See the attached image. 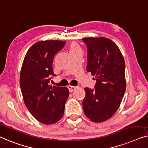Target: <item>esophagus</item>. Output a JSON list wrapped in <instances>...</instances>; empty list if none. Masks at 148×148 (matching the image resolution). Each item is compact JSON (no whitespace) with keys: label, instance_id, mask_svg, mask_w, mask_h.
Returning a JSON list of instances; mask_svg holds the SVG:
<instances>
[{"label":"esophagus","instance_id":"34e87169","mask_svg":"<svg viewBox=\"0 0 148 148\" xmlns=\"http://www.w3.org/2000/svg\"><path fill=\"white\" fill-rule=\"evenodd\" d=\"M76 86H70V85H69V86H68V90H69V91L70 92H73V91L76 89Z\"/></svg>","mask_w":148,"mask_h":148}]
</instances>
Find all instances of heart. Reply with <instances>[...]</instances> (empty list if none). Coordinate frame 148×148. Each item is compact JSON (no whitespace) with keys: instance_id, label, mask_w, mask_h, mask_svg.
I'll return each instance as SVG.
<instances>
[{"instance_id":"1","label":"heart","mask_w":148,"mask_h":148,"mask_svg":"<svg viewBox=\"0 0 148 148\" xmlns=\"http://www.w3.org/2000/svg\"><path fill=\"white\" fill-rule=\"evenodd\" d=\"M80 49V47H79L78 45L76 44V43H73V44L72 45L71 48H70V51H75V50H77V49Z\"/></svg>"}]
</instances>
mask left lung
<instances>
[{"mask_svg": "<svg viewBox=\"0 0 148 148\" xmlns=\"http://www.w3.org/2000/svg\"><path fill=\"white\" fill-rule=\"evenodd\" d=\"M87 46V72L94 75L95 88H85L84 114L96 123L111 118L119 107L126 90L125 64L120 49L105 37L82 39Z\"/></svg>", "mask_w": 148, "mask_h": 148, "instance_id": "obj_1", "label": "left lung"}]
</instances>
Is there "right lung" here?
Wrapping results in <instances>:
<instances>
[{
    "instance_id": "obj_1",
    "label": "right lung",
    "mask_w": 148,
    "mask_h": 148,
    "mask_svg": "<svg viewBox=\"0 0 148 148\" xmlns=\"http://www.w3.org/2000/svg\"><path fill=\"white\" fill-rule=\"evenodd\" d=\"M66 41H41L35 43L25 56L20 74V86L27 108L39 122L56 123L64 115L69 96L66 87L49 86L53 73L54 56Z\"/></svg>"
}]
</instances>
